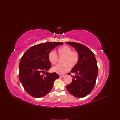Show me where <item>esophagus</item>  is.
I'll return each instance as SVG.
<instances>
[{
	"label": "esophagus",
	"instance_id": "34e87169",
	"mask_svg": "<svg viewBox=\"0 0 120 120\" xmlns=\"http://www.w3.org/2000/svg\"><path fill=\"white\" fill-rule=\"evenodd\" d=\"M64 75H59V77L61 78V77H64Z\"/></svg>",
	"mask_w": 120,
	"mask_h": 120
}]
</instances>
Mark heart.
Masks as SVG:
<instances>
[{
    "label": "heart",
    "mask_w": 120,
    "mask_h": 120,
    "mask_svg": "<svg viewBox=\"0 0 120 120\" xmlns=\"http://www.w3.org/2000/svg\"><path fill=\"white\" fill-rule=\"evenodd\" d=\"M58 55L60 57H63L61 64H57L52 68V71L59 75H62L68 72L69 70L70 66L74 67L78 63L79 56L78 53L75 51H72V49L68 45H63L57 49ZM48 59L50 63L53 64H56L58 60L57 54L53 51H51L48 55Z\"/></svg>",
    "instance_id": "heart-1"
}]
</instances>
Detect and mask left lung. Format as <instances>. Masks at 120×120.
Masks as SVG:
<instances>
[{
    "instance_id": "obj_1",
    "label": "left lung",
    "mask_w": 120,
    "mask_h": 120,
    "mask_svg": "<svg viewBox=\"0 0 120 120\" xmlns=\"http://www.w3.org/2000/svg\"><path fill=\"white\" fill-rule=\"evenodd\" d=\"M66 43L74 47L79 56L78 64L70 71L76 75L73 76L72 82L67 85L66 89L76 97H85L94 88L98 75V66L95 56L89 48L81 44Z\"/></svg>"
}]
</instances>
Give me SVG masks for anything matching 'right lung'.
I'll return each instance as SVG.
<instances>
[{
    "mask_svg": "<svg viewBox=\"0 0 120 120\" xmlns=\"http://www.w3.org/2000/svg\"><path fill=\"white\" fill-rule=\"evenodd\" d=\"M63 43L47 42L33 46L24 53L19 64V79L31 96L39 98L52 89L55 80L59 78L56 73H48L51 63L48 55L56 46ZM46 71L45 76L41 73Z\"/></svg>",
    "mask_w": 120,
    "mask_h": 120,
    "instance_id": "1",
    "label": "right lung"
}]
</instances>
